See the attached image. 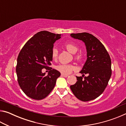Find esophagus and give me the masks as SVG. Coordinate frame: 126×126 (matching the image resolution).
I'll return each mask as SVG.
<instances>
[{"label":"esophagus","instance_id":"esophagus-1","mask_svg":"<svg viewBox=\"0 0 126 126\" xmlns=\"http://www.w3.org/2000/svg\"><path fill=\"white\" fill-rule=\"evenodd\" d=\"M61 76L62 77H67L68 76V75H66V74H61Z\"/></svg>","mask_w":126,"mask_h":126}]
</instances>
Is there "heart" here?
I'll use <instances>...</instances> for the list:
<instances>
[{
  "label": "heart",
  "instance_id": "1",
  "mask_svg": "<svg viewBox=\"0 0 126 126\" xmlns=\"http://www.w3.org/2000/svg\"><path fill=\"white\" fill-rule=\"evenodd\" d=\"M65 48L67 49L68 52L72 54H76L78 50L77 46L73 43H68L65 45ZM58 56V50L57 49L54 48L52 52V57L53 59H56ZM82 57L80 55H78L76 57V59L78 61H80ZM56 69L62 73L64 74H68L71 73V72L76 69V67L72 64H62L58 65L56 67Z\"/></svg>",
  "mask_w": 126,
  "mask_h": 126
}]
</instances>
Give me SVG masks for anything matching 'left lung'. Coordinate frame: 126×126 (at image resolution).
<instances>
[{
    "instance_id": "obj_1",
    "label": "left lung",
    "mask_w": 126,
    "mask_h": 126,
    "mask_svg": "<svg viewBox=\"0 0 126 126\" xmlns=\"http://www.w3.org/2000/svg\"><path fill=\"white\" fill-rule=\"evenodd\" d=\"M71 37L84 43L87 60L79 72L82 77H76L77 81L70 88L80 101H91L99 97L107 86L112 74L111 60L105 47L94 36L81 33H72ZM84 74L88 76L83 79Z\"/></svg>"
}]
</instances>
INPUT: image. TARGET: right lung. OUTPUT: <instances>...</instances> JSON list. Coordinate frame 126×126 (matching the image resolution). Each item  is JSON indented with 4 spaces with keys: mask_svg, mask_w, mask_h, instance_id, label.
<instances>
[{
    "mask_svg": "<svg viewBox=\"0 0 126 126\" xmlns=\"http://www.w3.org/2000/svg\"><path fill=\"white\" fill-rule=\"evenodd\" d=\"M61 36L46 31L39 32L20 50L17 58L16 72L19 86L28 97L42 99L54 88L60 72L50 67L48 75L46 76L42 69H47L51 65L53 44Z\"/></svg>",
    "mask_w": 126,
    "mask_h": 126,
    "instance_id": "obj_1",
    "label": "right lung"
}]
</instances>
